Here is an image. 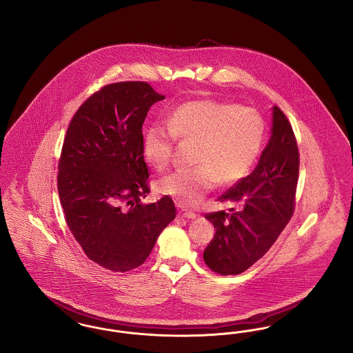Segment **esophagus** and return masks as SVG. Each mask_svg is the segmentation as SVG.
<instances>
[{"label":"esophagus","mask_w":353,"mask_h":353,"mask_svg":"<svg viewBox=\"0 0 353 353\" xmlns=\"http://www.w3.org/2000/svg\"><path fill=\"white\" fill-rule=\"evenodd\" d=\"M179 214H180L183 219H194L197 217L196 213H193V212H190V210H186L184 208H179Z\"/></svg>","instance_id":"obj_1"}]
</instances>
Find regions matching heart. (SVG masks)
Segmentation results:
<instances>
[{"label": "heart", "instance_id": "heart-1", "mask_svg": "<svg viewBox=\"0 0 353 353\" xmlns=\"http://www.w3.org/2000/svg\"><path fill=\"white\" fill-rule=\"evenodd\" d=\"M167 127L154 124L143 137V154L157 170L167 168L173 137L194 141V168L180 169L159 180L157 189L185 206L196 205L217 183L234 184L256 161L265 140V121L250 107L213 99L177 107Z\"/></svg>", "mask_w": 353, "mask_h": 353}]
</instances>
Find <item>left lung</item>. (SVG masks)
Masks as SVG:
<instances>
[{
    "mask_svg": "<svg viewBox=\"0 0 353 353\" xmlns=\"http://www.w3.org/2000/svg\"><path fill=\"white\" fill-rule=\"evenodd\" d=\"M299 173V152L285 114L272 107L271 136L252 173L219 199L229 212L208 214L216 229L203 250L208 268L238 275L261 259L292 216Z\"/></svg>",
    "mask_w": 353,
    "mask_h": 353,
    "instance_id": "left-lung-1",
    "label": "left lung"
}]
</instances>
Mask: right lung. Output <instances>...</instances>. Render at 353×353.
I'll use <instances>...</instances> for the list:
<instances>
[{
	"instance_id": "1",
	"label": "right lung",
	"mask_w": 353,
	"mask_h": 353,
	"mask_svg": "<svg viewBox=\"0 0 353 353\" xmlns=\"http://www.w3.org/2000/svg\"><path fill=\"white\" fill-rule=\"evenodd\" d=\"M163 99L144 82L108 84L68 125L58 165L59 200L74 238L103 269L124 272L143 265L176 217L168 196L141 201L150 192L143 123Z\"/></svg>"
}]
</instances>
